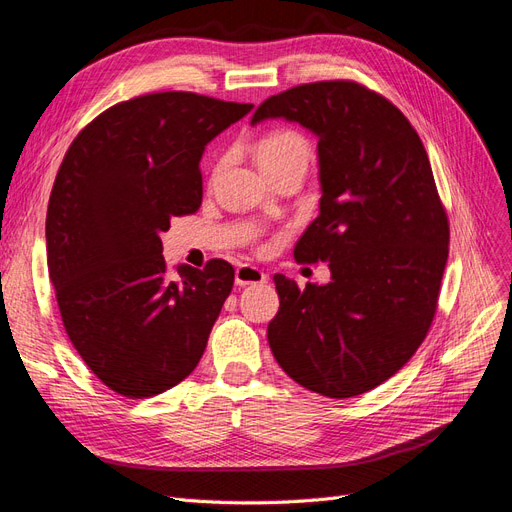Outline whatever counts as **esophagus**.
<instances>
[{"mask_svg":"<svg viewBox=\"0 0 512 512\" xmlns=\"http://www.w3.org/2000/svg\"><path fill=\"white\" fill-rule=\"evenodd\" d=\"M269 280V275L254 267V265H241L235 271V284L237 286H252V284H265Z\"/></svg>","mask_w":512,"mask_h":512,"instance_id":"34e87169","label":"esophagus"}]
</instances>
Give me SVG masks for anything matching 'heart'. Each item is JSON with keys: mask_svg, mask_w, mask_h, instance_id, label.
I'll use <instances>...</instances> for the list:
<instances>
[{"mask_svg": "<svg viewBox=\"0 0 512 512\" xmlns=\"http://www.w3.org/2000/svg\"><path fill=\"white\" fill-rule=\"evenodd\" d=\"M256 158L262 173L269 175L273 170L282 168L286 164H294V162L307 164L309 145L299 132L277 128L262 134V138L256 145Z\"/></svg>", "mask_w": 512, "mask_h": 512, "instance_id": "obj_1", "label": "heart"}]
</instances>
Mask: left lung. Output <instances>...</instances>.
<instances>
[{
	"mask_svg": "<svg viewBox=\"0 0 512 512\" xmlns=\"http://www.w3.org/2000/svg\"><path fill=\"white\" fill-rule=\"evenodd\" d=\"M265 119L318 138L320 213L294 245L329 262V284L273 275L280 309L267 339L305 389L346 399L404 367L431 327L448 258V220L427 151L410 121L352 81L292 87L262 102Z\"/></svg>",
	"mask_w": 512,
	"mask_h": 512,
	"instance_id": "left-lung-1",
	"label": "left lung"
}]
</instances>
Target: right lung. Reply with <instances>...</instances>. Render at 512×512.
<instances>
[{
  "instance_id": "right-lung-1",
  "label": "right lung",
  "mask_w": 512,
  "mask_h": 512,
  "mask_svg": "<svg viewBox=\"0 0 512 512\" xmlns=\"http://www.w3.org/2000/svg\"><path fill=\"white\" fill-rule=\"evenodd\" d=\"M188 91L119 102L74 138L46 211V265L72 346L132 399L188 378L235 282L213 258L168 273L160 235L203 203L200 160L252 111Z\"/></svg>"
}]
</instances>
